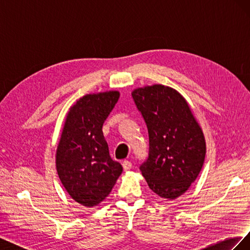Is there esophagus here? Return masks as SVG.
Masks as SVG:
<instances>
[{
    "mask_svg": "<svg viewBox=\"0 0 250 250\" xmlns=\"http://www.w3.org/2000/svg\"><path fill=\"white\" fill-rule=\"evenodd\" d=\"M122 166H123L124 171L129 170V169L132 167V165H131V163H130L129 161H124V162L122 163Z\"/></svg>",
    "mask_w": 250,
    "mask_h": 250,
    "instance_id": "34e87169",
    "label": "esophagus"
}]
</instances>
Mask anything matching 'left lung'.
<instances>
[{"label": "left lung", "instance_id": "left-lung-1", "mask_svg": "<svg viewBox=\"0 0 250 250\" xmlns=\"http://www.w3.org/2000/svg\"><path fill=\"white\" fill-rule=\"evenodd\" d=\"M149 133V157L141 171L160 197L173 200L196 180L206 158L204 134L185 97L173 87L152 84L132 90Z\"/></svg>", "mask_w": 250, "mask_h": 250}]
</instances>
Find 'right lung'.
<instances>
[{"label":"right lung","mask_w":250,"mask_h":250,"mask_svg":"<svg viewBox=\"0 0 250 250\" xmlns=\"http://www.w3.org/2000/svg\"><path fill=\"white\" fill-rule=\"evenodd\" d=\"M119 98L118 90L87 94L66 113L56 149V170L67 194L86 208L106 198L123 171L111 160L102 131Z\"/></svg>","instance_id":"obj_1"}]
</instances>
